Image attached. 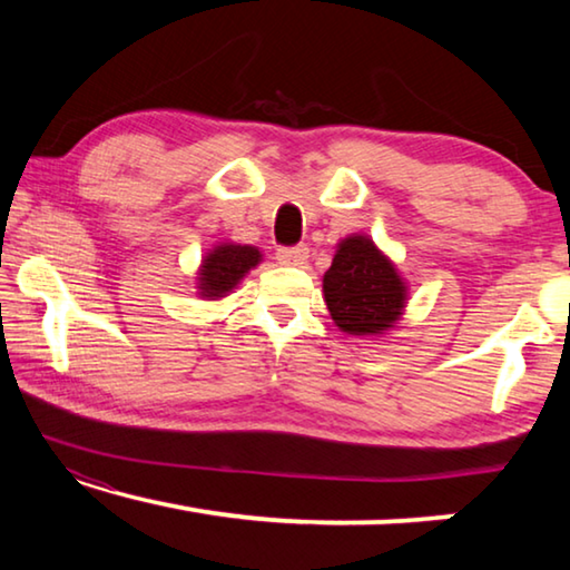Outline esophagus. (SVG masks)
Here are the masks:
<instances>
[{
  "label": "esophagus",
  "instance_id": "1",
  "mask_svg": "<svg viewBox=\"0 0 570 570\" xmlns=\"http://www.w3.org/2000/svg\"><path fill=\"white\" fill-rule=\"evenodd\" d=\"M308 258V248L306 246H294V248H278L276 262L282 266H302Z\"/></svg>",
  "mask_w": 570,
  "mask_h": 570
}]
</instances>
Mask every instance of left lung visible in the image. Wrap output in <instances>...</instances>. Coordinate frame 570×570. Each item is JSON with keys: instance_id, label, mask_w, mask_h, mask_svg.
I'll use <instances>...</instances> for the list:
<instances>
[{"instance_id": "left-lung-1", "label": "left lung", "mask_w": 570, "mask_h": 570, "mask_svg": "<svg viewBox=\"0 0 570 570\" xmlns=\"http://www.w3.org/2000/svg\"><path fill=\"white\" fill-rule=\"evenodd\" d=\"M322 288L334 324L352 336L390 332L407 306V282L400 268L364 234L336 244Z\"/></svg>"}]
</instances>
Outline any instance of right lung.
<instances>
[{"label": "right lung", "instance_id": "add662e5", "mask_svg": "<svg viewBox=\"0 0 570 570\" xmlns=\"http://www.w3.org/2000/svg\"><path fill=\"white\" fill-rule=\"evenodd\" d=\"M262 262H264V254L256 246L234 244V240L216 244L204 256V262H200L196 272L198 296L208 298V302H218V298H224L234 292V288L240 284V278Z\"/></svg>", "mask_w": 570, "mask_h": 570}]
</instances>
